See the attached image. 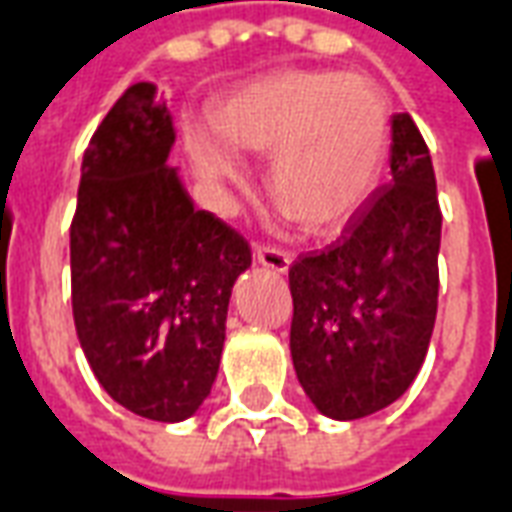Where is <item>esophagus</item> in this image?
Listing matches in <instances>:
<instances>
[{"instance_id": "obj_1", "label": "esophagus", "mask_w": 512, "mask_h": 512, "mask_svg": "<svg viewBox=\"0 0 512 512\" xmlns=\"http://www.w3.org/2000/svg\"><path fill=\"white\" fill-rule=\"evenodd\" d=\"M253 256H256V262L267 267V270H273V273H286L289 264H292V253H286L281 248H270V245H259L253 250Z\"/></svg>"}]
</instances>
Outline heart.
<instances>
[{
  "label": "heart",
  "instance_id": "obj_1",
  "mask_svg": "<svg viewBox=\"0 0 512 512\" xmlns=\"http://www.w3.org/2000/svg\"><path fill=\"white\" fill-rule=\"evenodd\" d=\"M215 137L192 129L187 154L220 209L248 187L227 151L267 157V190L286 217L325 234L353 220L386 168L391 112L383 90L339 71H278L228 96L212 115Z\"/></svg>",
  "mask_w": 512,
  "mask_h": 512
}]
</instances>
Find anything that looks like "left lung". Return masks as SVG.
<instances>
[{"mask_svg":"<svg viewBox=\"0 0 512 512\" xmlns=\"http://www.w3.org/2000/svg\"><path fill=\"white\" fill-rule=\"evenodd\" d=\"M441 209L430 151L408 112L391 118V181L347 234L289 267L297 380L317 411L353 422L419 375L438 308Z\"/></svg>","mask_w":512,"mask_h":512,"instance_id":"8db88e82","label":"left lung"}]
</instances>
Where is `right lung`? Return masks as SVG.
<instances>
[{
    "instance_id": "obj_1",
    "label": "right lung",
    "mask_w": 512,
    "mask_h": 512,
    "mask_svg": "<svg viewBox=\"0 0 512 512\" xmlns=\"http://www.w3.org/2000/svg\"><path fill=\"white\" fill-rule=\"evenodd\" d=\"M173 118L157 85L126 88L82 157L71 303L101 389L126 411L184 422L212 391L245 237L195 209L170 168Z\"/></svg>"
}]
</instances>
